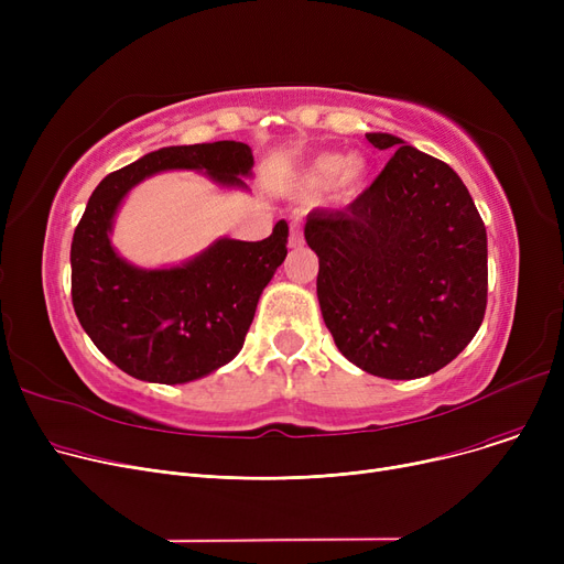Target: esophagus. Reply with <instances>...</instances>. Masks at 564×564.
Instances as JSON below:
<instances>
[{"instance_id": "esophagus-1", "label": "esophagus", "mask_w": 564, "mask_h": 564, "mask_svg": "<svg viewBox=\"0 0 564 564\" xmlns=\"http://www.w3.org/2000/svg\"><path fill=\"white\" fill-rule=\"evenodd\" d=\"M304 245V232H302V221H292L290 224V247H302Z\"/></svg>"}]
</instances>
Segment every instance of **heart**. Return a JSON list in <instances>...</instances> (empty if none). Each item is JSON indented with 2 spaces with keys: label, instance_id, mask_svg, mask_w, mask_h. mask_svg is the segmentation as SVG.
Wrapping results in <instances>:
<instances>
[{
  "label": "heart",
  "instance_id": "b5f03b06",
  "mask_svg": "<svg viewBox=\"0 0 564 564\" xmlns=\"http://www.w3.org/2000/svg\"><path fill=\"white\" fill-rule=\"evenodd\" d=\"M366 177V162L361 158H345L340 153L319 155L306 171V185L313 189H327L340 185L343 189H359Z\"/></svg>",
  "mask_w": 564,
  "mask_h": 564
}]
</instances>
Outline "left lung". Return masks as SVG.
<instances>
[{
	"instance_id": "obj_1",
	"label": "left lung",
	"mask_w": 564,
	"mask_h": 564,
	"mask_svg": "<svg viewBox=\"0 0 564 564\" xmlns=\"http://www.w3.org/2000/svg\"><path fill=\"white\" fill-rule=\"evenodd\" d=\"M393 158L345 210H313L317 300L343 357L387 379L448 366L487 308V230L462 177L393 134Z\"/></svg>"
}]
</instances>
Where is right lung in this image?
I'll use <instances>...</instances> for the list:
<instances>
[{"mask_svg":"<svg viewBox=\"0 0 564 564\" xmlns=\"http://www.w3.org/2000/svg\"><path fill=\"white\" fill-rule=\"evenodd\" d=\"M253 166L242 141L169 145L109 173L75 228L70 288L77 319L123 372L185 383L237 357L264 285L288 256V224L260 242L219 240L173 270H137L109 245L118 203L143 177L164 169H200L221 185H242Z\"/></svg>","mask_w":564,"mask_h":564,"instance_id":"1","label":"right lung"}]
</instances>
